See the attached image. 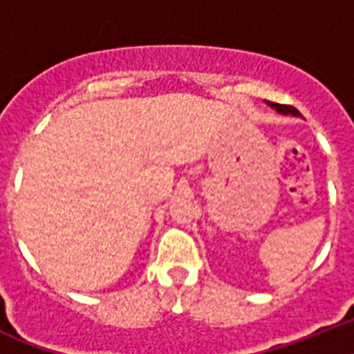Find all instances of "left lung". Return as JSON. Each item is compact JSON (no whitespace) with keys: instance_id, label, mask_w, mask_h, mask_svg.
<instances>
[{"instance_id":"8db88e82","label":"left lung","mask_w":354,"mask_h":354,"mask_svg":"<svg viewBox=\"0 0 354 354\" xmlns=\"http://www.w3.org/2000/svg\"><path fill=\"white\" fill-rule=\"evenodd\" d=\"M272 109L278 110L279 113H292V115H299V110H296L290 104H279V103H269Z\"/></svg>"}]
</instances>
